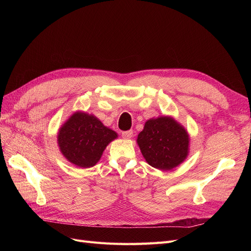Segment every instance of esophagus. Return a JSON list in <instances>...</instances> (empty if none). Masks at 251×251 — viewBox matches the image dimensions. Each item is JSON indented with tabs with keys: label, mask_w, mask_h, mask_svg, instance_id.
<instances>
[{
	"label": "esophagus",
	"mask_w": 251,
	"mask_h": 251,
	"mask_svg": "<svg viewBox=\"0 0 251 251\" xmlns=\"http://www.w3.org/2000/svg\"><path fill=\"white\" fill-rule=\"evenodd\" d=\"M123 138L124 139H131L133 136V131H126V132H123Z\"/></svg>",
	"instance_id": "34e87169"
}]
</instances>
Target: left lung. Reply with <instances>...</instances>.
I'll use <instances>...</instances> for the list:
<instances>
[{
    "instance_id": "8db88e82",
    "label": "left lung",
    "mask_w": 251,
    "mask_h": 251,
    "mask_svg": "<svg viewBox=\"0 0 251 251\" xmlns=\"http://www.w3.org/2000/svg\"><path fill=\"white\" fill-rule=\"evenodd\" d=\"M146 161L155 169L171 171L183 162L189 153V135L171 116L151 118L137 136Z\"/></svg>"
}]
</instances>
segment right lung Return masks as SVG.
<instances>
[{
  "instance_id": "1",
  "label": "right lung",
  "mask_w": 251,
  "mask_h": 251,
  "mask_svg": "<svg viewBox=\"0 0 251 251\" xmlns=\"http://www.w3.org/2000/svg\"><path fill=\"white\" fill-rule=\"evenodd\" d=\"M118 134L105 126L93 114L76 111L58 128L60 153L77 168H92Z\"/></svg>"
}]
</instances>
